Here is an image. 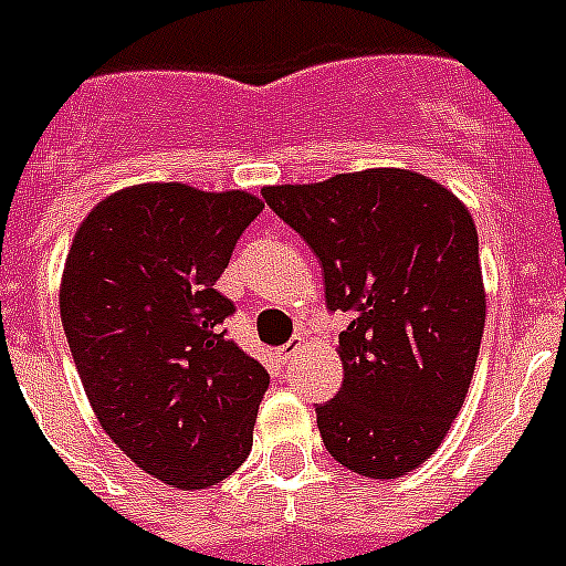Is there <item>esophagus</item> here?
<instances>
[{"label": "esophagus", "mask_w": 566, "mask_h": 566, "mask_svg": "<svg viewBox=\"0 0 566 566\" xmlns=\"http://www.w3.org/2000/svg\"><path fill=\"white\" fill-rule=\"evenodd\" d=\"M301 346H304V335H295L293 337V340H290V343H284V346L282 348H276V355H279V360H290V357H293L295 355V352H298V348Z\"/></svg>", "instance_id": "1"}]
</instances>
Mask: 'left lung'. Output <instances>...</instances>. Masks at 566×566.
Returning a JSON list of instances; mask_svg holds the SVG:
<instances>
[{"mask_svg": "<svg viewBox=\"0 0 566 566\" xmlns=\"http://www.w3.org/2000/svg\"><path fill=\"white\" fill-rule=\"evenodd\" d=\"M324 268L326 304L352 315L343 385L318 405L337 463L371 480L419 469L467 402L485 326L478 229L432 178L399 167L265 187Z\"/></svg>", "mask_w": 566, "mask_h": 566, "instance_id": "left-lung-1", "label": "left lung"}]
</instances>
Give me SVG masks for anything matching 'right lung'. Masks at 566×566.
I'll use <instances>...</instances> for the list:
<instances>
[{"label": "right lung", "mask_w": 566, "mask_h": 566, "mask_svg": "<svg viewBox=\"0 0 566 566\" xmlns=\"http://www.w3.org/2000/svg\"><path fill=\"white\" fill-rule=\"evenodd\" d=\"M265 203L251 192L136 184L99 200L61 279V321L83 390L111 441L172 489L242 467L271 377L220 329L214 290Z\"/></svg>", "instance_id": "add662e5"}]
</instances>
